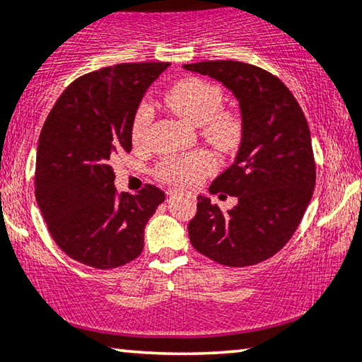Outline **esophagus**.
<instances>
[{
    "label": "esophagus",
    "instance_id": "esophagus-1",
    "mask_svg": "<svg viewBox=\"0 0 362 362\" xmlns=\"http://www.w3.org/2000/svg\"><path fill=\"white\" fill-rule=\"evenodd\" d=\"M177 190H168V195H175Z\"/></svg>",
    "mask_w": 362,
    "mask_h": 362
}]
</instances>
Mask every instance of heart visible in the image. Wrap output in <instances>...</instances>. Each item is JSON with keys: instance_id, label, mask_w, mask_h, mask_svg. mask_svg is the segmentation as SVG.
<instances>
[{"instance_id": "obj_1", "label": "heart", "mask_w": 362, "mask_h": 362, "mask_svg": "<svg viewBox=\"0 0 362 362\" xmlns=\"http://www.w3.org/2000/svg\"><path fill=\"white\" fill-rule=\"evenodd\" d=\"M165 103L178 117L202 127L205 140L218 150L228 152L239 145L242 122L237 113L222 108L223 91L221 86L200 78H187L167 91ZM152 120L153 112L150 105H140L132 123V136L135 144L144 141ZM214 168L212 155L205 150H197L184 157L165 158L158 165L157 175L173 185L189 187L209 175Z\"/></svg>"}]
</instances>
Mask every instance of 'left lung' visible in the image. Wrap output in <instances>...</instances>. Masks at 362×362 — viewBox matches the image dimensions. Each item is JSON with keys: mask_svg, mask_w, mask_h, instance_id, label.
<instances>
[{"mask_svg": "<svg viewBox=\"0 0 362 362\" xmlns=\"http://www.w3.org/2000/svg\"><path fill=\"white\" fill-rule=\"evenodd\" d=\"M184 68L221 81L234 93L242 115L234 163L209 187L212 194L226 192L239 202L222 212L207 197H197L190 242L197 252L227 267L259 264L289 242L313 199L309 125L291 90L262 68L232 59Z\"/></svg>", "mask_w": 362, "mask_h": 362, "instance_id": "obj_1", "label": "left lung"}]
</instances>
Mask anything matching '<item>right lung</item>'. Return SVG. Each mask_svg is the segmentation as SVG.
I'll list each match as a JSON object with an SVG mask.
<instances>
[{
    "label": "right lung",
    "mask_w": 362,
    "mask_h": 362,
    "mask_svg": "<svg viewBox=\"0 0 362 362\" xmlns=\"http://www.w3.org/2000/svg\"><path fill=\"white\" fill-rule=\"evenodd\" d=\"M168 63H120L76 78L53 105L36 152L35 195L68 257L113 269L139 257L165 194L155 185L117 194L112 162L132 150V123Z\"/></svg>",
    "instance_id": "obj_1"
}]
</instances>
